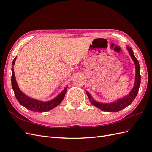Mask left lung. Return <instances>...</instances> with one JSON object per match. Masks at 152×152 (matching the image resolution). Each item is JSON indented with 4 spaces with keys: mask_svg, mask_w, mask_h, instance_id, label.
<instances>
[{
    "mask_svg": "<svg viewBox=\"0 0 152 152\" xmlns=\"http://www.w3.org/2000/svg\"><path fill=\"white\" fill-rule=\"evenodd\" d=\"M128 51L129 53L131 56L134 61L135 63V67H136V77H135V82H134V86L132 90L131 91L129 95L125 96V97L119 99L118 100L116 101L113 103L106 104V103H101L97 102H95L93 99H92L91 95L88 92H87V95L88 96L89 99H90L91 103L93 104L96 107L102 110V111L104 112H118L120 110L125 108L127 106L131 104L132 102L135 99L136 96L137 94V92L139 91V87L140 86V82H141V75H140V66L139 65V62L137 59L136 58L134 53L131 48H127ZM92 101H91V100Z\"/></svg>",
    "mask_w": 152,
    "mask_h": 152,
    "instance_id": "left-lung-1",
    "label": "left lung"
}]
</instances>
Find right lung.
<instances>
[{
	"instance_id": "right-lung-1",
	"label": "right lung",
	"mask_w": 152,
	"mask_h": 152,
	"mask_svg": "<svg viewBox=\"0 0 152 152\" xmlns=\"http://www.w3.org/2000/svg\"><path fill=\"white\" fill-rule=\"evenodd\" d=\"M16 59V57L14 59L12 63V70H12L11 84H12V89L14 91V93H15L16 98L22 106H23V107H25L26 108H27L29 110H31V111L36 112H45L52 110L53 108L57 107L59 104H60L61 103L66 93L67 87L65 88V89H64L56 98H55L51 101H49V102H41V101L30 98V97H28V96H27L23 93L18 86L16 79H15V72H14L13 65H15Z\"/></svg>"
}]
</instances>
